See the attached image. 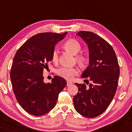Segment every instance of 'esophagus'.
Here are the masks:
<instances>
[{"label":"esophagus","mask_w":132,"mask_h":132,"mask_svg":"<svg viewBox=\"0 0 132 132\" xmlns=\"http://www.w3.org/2000/svg\"><path fill=\"white\" fill-rule=\"evenodd\" d=\"M72 84H73V83H72L71 81H67V86H70V85H71Z\"/></svg>","instance_id":"1"}]
</instances>
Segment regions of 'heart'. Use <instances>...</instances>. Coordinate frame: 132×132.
Returning <instances> with one entry per match:
<instances>
[{"mask_svg":"<svg viewBox=\"0 0 132 132\" xmlns=\"http://www.w3.org/2000/svg\"><path fill=\"white\" fill-rule=\"evenodd\" d=\"M64 47L67 51L72 54L76 55L80 51L81 45L78 41L73 39H70L67 40L64 44ZM76 60L81 66H84L87 63L88 58L85 54H80L75 57ZM52 61L54 63H57L59 60V53L56 49L54 50L51 56ZM56 73L60 77L68 80H72L75 75H77L78 71L75 68H68V67H62L57 70Z\"/></svg>","mask_w":132,"mask_h":132,"instance_id":"heart-1","label":"heart"}]
</instances>
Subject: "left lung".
Instances as JSON below:
<instances>
[{
	"mask_svg": "<svg viewBox=\"0 0 132 132\" xmlns=\"http://www.w3.org/2000/svg\"><path fill=\"white\" fill-rule=\"evenodd\" d=\"M77 35L86 42L89 50V65L81 77L88 78L92 83L88 87L75 83L78 92L73 97V105L79 114L92 118L102 114L112 102L117 88L120 66L112 46L102 38L87 31Z\"/></svg>",
	"mask_w": 132,
	"mask_h": 132,
	"instance_id": "1",
	"label": "left lung"
}]
</instances>
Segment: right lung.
Returning <instances> with one entry per match:
<instances>
[{
	"label": "right lung",
	"mask_w": 132,
	"mask_h": 132,
	"mask_svg": "<svg viewBox=\"0 0 132 132\" xmlns=\"http://www.w3.org/2000/svg\"><path fill=\"white\" fill-rule=\"evenodd\" d=\"M66 34L38 33L29 38L15 55L10 72L13 91L18 103L30 114L40 116L52 110L67 84L58 76H54L51 83H45L43 77L55 45Z\"/></svg>",
	"instance_id": "add662e5"
}]
</instances>
